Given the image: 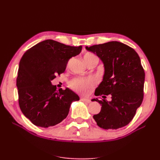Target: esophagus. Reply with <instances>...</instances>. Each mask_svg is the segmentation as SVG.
<instances>
[{
  "instance_id": "esophagus-1",
  "label": "esophagus",
  "mask_w": 160,
  "mask_h": 160,
  "mask_svg": "<svg viewBox=\"0 0 160 160\" xmlns=\"http://www.w3.org/2000/svg\"><path fill=\"white\" fill-rule=\"evenodd\" d=\"M80 100L83 102H85V103H88V104H89V103H90V100L89 99H87V98H85V97H80Z\"/></svg>"
}]
</instances>
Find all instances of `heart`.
<instances>
[{"label": "heart", "instance_id": "heart-1", "mask_svg": "<svg viewBox=\"0 0 160 160\" xmlns=\"http://www.w3.org/2000/svg\"><path fill=\"white\" fill-rule=\"evenodd\" d=\"M97 58L94 54L88 53L84 56V58ZM70 85L74 90L80 92H85L88 89L92 88L94 85V80L92 78H75L70 82Z\"/></svg>", "mask_w": 160, "mask_h": 160}]
</instances>
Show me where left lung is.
I'll list each match as a JSON object with an SVG mask.
<instances>
[{
	"label": "left lung",
	"mask_w": 160,
	"mask_h": 160,
	"mask_svg": "<svg viewBox=\"0 0 160 160\" xmlns=\"http://www.w3.org/2000/svg\"><path fill=\"white\" fill-rule=\"evenodd\" d=\"M88 51L102 61L104 73L95 90L94 98L101 104L98 114L93 118L97 126L104 129H117L131 122L143 99L145 72L138 54L133 48L118 42L86 47ZM104 95H110L107 101Z\"/></svg>",
	"instance_id": "8db88e82"
}]
</instances>
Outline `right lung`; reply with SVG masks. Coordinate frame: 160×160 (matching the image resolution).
I'll return each instance as SVG.
<instances>
[{
    "mask_svg": "<svg viewBox=\"0 0 160 160\" xmlns=\"http://www.w3.org/2000/svg\"><path fill=\"white\" fill-rule=\"evenodd\" d=\"M82 46L70 47L51 39L38 43L21 58L17 78L19 105L34 125L48 128L61 123L70 104L79 96L69 88L56 90L51 80L65 71L70 58L79 54Z\"/></svg>",
    "mask_w": 160,
    "mask_h": 160,
    "instance_id": "obj_1",
    "label": "right lung"
}]
</instances>
